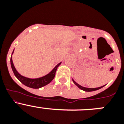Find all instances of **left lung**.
I'll use <instances>...</instances> for the list:
<instances>
[{"mask_svg":"<svg viewBox=\"0 0 124 124\" xmlns=\"http://www.w3.org/2000/svg\"><path fill=\"white\" fill-rule=\"evenodd\" d=\"M73 83H74V84L76 85V86H78V87H79V89H82V90L84 91H87V92H91V91H96V90H98V89H99L102 88V87H103L104 86H101V87H96V88H87V87H83V86H80L79 84H78V83H76L75 81H74V80L73 79Z\"/></svg>","mask_w":124,"mask_h":124,"instance_id":"obj_1","label":"left lung"}]
</instances>
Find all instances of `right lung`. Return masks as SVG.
<instances>
[{
  "mask_svg": "<svg viewBox=\"0 0 124 124\" xmlns=\"http://www.w3.org/2000/svg\"><path fill=\"white\" fill-rule=\"evenodd\" d=\"M14 51H13L12 52V54L13 53H14ZM61 63H58L54 68L53 69L52 71H51L50 73H49L48 74H46V75L44 76H43V77L41 78H39L31 79L28 78H26L25 77V76H22L21 74H20L19 73H18V71L16 70L15 66H14V63H13L12 56H11L10 58L11 67H12L13 72H14V74H15V76H16V78H17L22 84H23L24 85H25V86H27V87H31V88L33 89L40 88V87L46 86V85H47L48 84H49V83L54 79V76H55V73L56 71L57 68H58V67L61 64Z\"/></svg>",
  "mask_w": 124,
  "mask_h": 124,
  "instance_id": "1",
  "label": "right lung"
}]
</instances>
